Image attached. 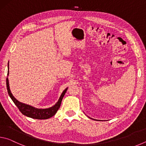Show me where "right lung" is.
<instances>
[{
    "label": "right lung",
    "instance_id": "obj_1",
    "mask_svg": "<svg viewBox=\"0 0 146 146\" xmlns=\"http://www.w3.org/2000/svg\"><path fill=\"white\" fill-rule=\"evenodd\" d=\"M8 69H9V63H8ZM9 75V70L8 71V76ZM6 86L7 90H8V92L9 95V97L13 100L15 104L17 106V107L19 108L20 111H21L23 115L27 117H30L32 118H35V119H48L56 114L57 111L61 104V102L62 100V98L64 97V95L66 91H67L68 88H66L64 90L62 95H60V98L58 100V102L55 104V106H52L51 108H49L48 109H37L35 108L32 107L31 106L27 105L26 104H23L22 102H20L19 101L17 100L15 98L12 93H11L10 89H9V80L8 78H6Z\"/></svg>",
    "mask_w": 146,
    "mask_h": 146
}]
</instances>
